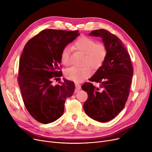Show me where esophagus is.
<instances>
[{
  "mask_svg": "<svg viewBox=\"0 0 152 152\" xmlns=\"http://www.w3.org/2000/svg\"><path fill=\"white\" fill-rule=\"evenodd\" d=\"M75 87H76V89H75L76 92H77L79 90L81 89V85L77 84V83L75 84Z\"/></svg>",
  "mask_w": 152,
  "mask_h": 152,
  "instance_id": "obj_1",
  "label": "esophagus"
}]
</instances>
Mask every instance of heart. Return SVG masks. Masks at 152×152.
Wrapping results in <instances>:
<instances>
[{
  "label": "heart",
  "instance_id": "heart-1",
  "mask_svg": "<svg viewBox=\"0 0 152 152\" xmlns=\"http://www.w3.org/2000/svg\"><path fill=\"white\" fill-rule=\"evenodd\" d=\"M72 47L85 55L82 63L84 66L71 67L65 71L64 76L71 81L80 83L88 78L91 75V70L87 65L94 70L101 66L107 56V49L103 44L96 43L94 39L85 36L79 37L75 42ZM60 59L64 66H67L70 64V48L68 47L63 49Z\"/></svg>",
  "mask_w": 152,
  "mask_h": 152
}]
</instances>
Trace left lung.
<instances>
[{
    "label": "left lung",
    "instance_id": "8db88e82",
    "mask_svg": "<svg viewBox=\"0 0 152 152\" xmlns=\"http://www.w3.org/2000/svg\"><path fill=\"white\" fill-rule=\"evenodd\" d=\"M90 36L99 37L107 49L101 66L89 80L100 83L102 89L85 83L82 89L88 97L83 105L89 117L101 122L113 119L124 109L129 95L134 69L130 57L121 39L104 29L92 31Z\"/></svg>",
    "mask_w": 152,
    "mask_h": 152
}]
</instances>
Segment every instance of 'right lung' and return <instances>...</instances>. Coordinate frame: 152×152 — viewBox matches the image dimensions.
Returning <instances> with one entry per match:
<instances>
[{
    "label": "right lung",
    "instance_id": "obj_1",
    "mask_svg": "<svg viewBox=\"0 0 152 152\" xmlns=\"http://www.w3.org/2000/svg\"><path fill=\"white\" fill-rule=\"evenodd\" d=\"M78 30H42L25 45L19 63L18 85L26 108L36 121L48 124L63 114L64 102L74 93V82L64 79L53 85L58 71L61 53L80 34ZM58 79V78H56Z\"/></svg>",
    "mask_w": 152,
    "mask_h": 152
}]
</instances>
